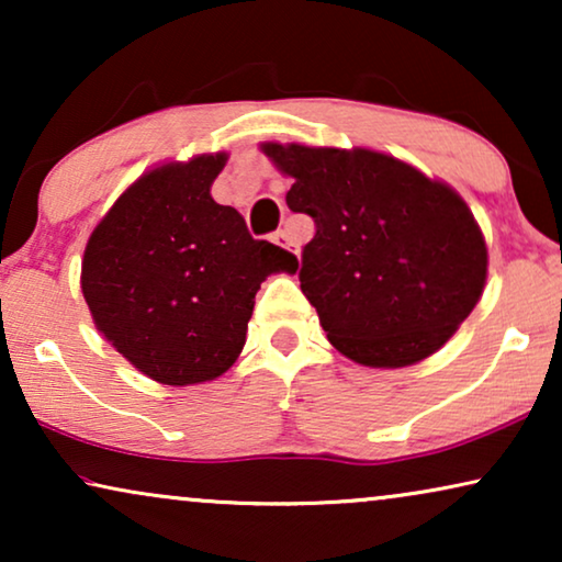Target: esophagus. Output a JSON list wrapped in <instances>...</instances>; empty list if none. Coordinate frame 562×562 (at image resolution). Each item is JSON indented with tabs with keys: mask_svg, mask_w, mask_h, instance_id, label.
Wrapping results in <instances>:
<instances>
[{
	"mask_svg": "<svg viewBox=\"0 0 562 562\" xmlns=\"http://www.w3.org/2000/svg\"><path fill=\"white\" fill-rule=\"evenodd\" d=\"M271 240H273L276 245H279V248H283V250H291V252H296V256H299L294 237H291V235L286 233V229H279V233H273Z\"/></svg>",
	"mask_w": 562,
	"mask_h": 562,
	"instance_id": "esophagus-1",
	"label": "esophagus"
}]
</instances>
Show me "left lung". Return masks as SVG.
Here are the masks:
<instances>
[{
  "label": "left lung",
  "mask_w": 562,
  "mask_h": 562,
  "mask_svg": "<svg viewBox=\"0 0 562 562\" xmlns=\"http://www.w3.org/2000/svg\"><path fill=\"white\" fill-rule=\"evenodd\" d=\"M294 179L286 204L310 214L304 296L352 363L404 368L442 348L479 304L488 248L450 183L371 148L260 143Z\"/></svg>",
  "instance_id": "1"
}]
</instances>
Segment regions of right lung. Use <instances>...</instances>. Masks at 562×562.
Returning a JSON list of instances; mask_svg holds the SVG:
<instances>
[{"instance_id":"obj_1","label":"right lung","mask_w":562,"mask_h":562,"mask_svg":"<svg viewBox=\"0 0 562 562\" xmlns=\"http://www.w3.org/2000/svg\"><path fill=\"white\" fill-rule=\"evenodd\" d=\"M227 153L168 160L135 179L91 229L81 294L104 340L166 386L227 373L256 294L299 260L252 240L240 212L212 199Z\"/></svg>"}]
</instances>
